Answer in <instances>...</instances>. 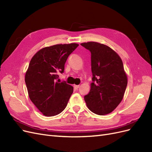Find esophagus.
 <instances>
[{
    "mask_svg": "<svg viewBox=\"0 0 152 152\" xmlns=\"http://www.w3.org/2000/svg\"><path fill=\"white\" fill-rule=\"evenodd\" d=\"M73 87H74V88L75 89H79V85H74V86H73Z\"/></svg>",
    "mask_w": 152,
    "mask_h": 152,
    "instance_id": "esophagus-1",
    "label": "esophagus"
}]
</instances>
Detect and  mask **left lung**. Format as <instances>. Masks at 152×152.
<instances>
[{"label": "left lung", "instance_id": "obj_1", "mask_svg": "<svg viewBox=\"0 0 152 152\" xmlns=\"http://www.w3.org/2000/svg\"><path fill=\"white\" fill-rule=\"evenodd\" d=\"M80 45L91 53L93 82L84 96L86 104L96 114H108L121 102L127 85L122 59L106 45L95 42Z\"/></svg>", "mask_w": 152, "mask_h": 152}]
</instances>
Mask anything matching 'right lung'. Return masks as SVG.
Wrapping results in <instances>:
<instances>
[{
	"label": "right lung",
	"instance_id": "right-lung-1",
	"mask_svg": "<svg viewBox=\"0 0 152 152\" xmlns=\"http://www.w3.org/2000/svg\"><path fill=\"white\" fill-rule=\"evenodd\" d=\"M79 44H57L44 48L30 62L25 74L29 98L39 111L47 117L62 112L73 93V88L65 81H57L63 73L68 57Z\"/></svg>",
	"mask_w": 152,
	"mask_h": 152
}]
</instances>
